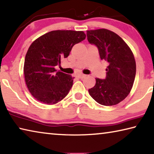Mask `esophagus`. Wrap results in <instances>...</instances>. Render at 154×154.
<instances>
[{"label":"esophagus","mask_w":154,"mask_h":154,"mask_svg":"<svg viewBox=\"0 0 154 154\" xmlns=\"http://www.w3.org/2000/svg\"><path fill=\"white\" fill-rule=\"evenodd\" d=\"M78 77H79L80 79H83V78H85V77H86V75H83V74H81V75H78Z\"/></svg>","instance_id":"esophagus-1"}]
</instances>
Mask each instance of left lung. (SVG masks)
<instances>
[{"instance_id":"1","label":"left lung","mask_w":154,"mask_h":154,"mask_svg":"<svg viewBox=\"0 0 154 154\" xmlns=\"http://www.w3.org/2000/svg\"><path fill=\"white\" fill-rule=\"evenodd\" d=\"M88 40L98 49L100 59L108 63L105 79H96L90 95L102 105H116L129 94L136 75V62L126 43L112 31L87 30Z\"/></svg>"}]
</instances>
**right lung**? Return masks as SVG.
I'll use <instances>...</instances> for the list:
<instances>
[{
	"label": "right lung",
	"instance_id": "add662e5",
	"mask_svg": "<svg viewBox=\"0 0 154 154\" xmlns=\"http://www.w3.org/2000/svg\"><path fill=\"white\" fill-rule=\"evenodd\" d=\"M85 37L83 31L58 30L45 33L32 43L25 57L24 74L28 89L36 100L55 105L68 94L74 77L56 71L55 66Z\"/></svg>",
	"mask_w": 154,
	"mask_h": 154
}]
</instances>
